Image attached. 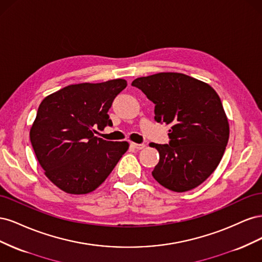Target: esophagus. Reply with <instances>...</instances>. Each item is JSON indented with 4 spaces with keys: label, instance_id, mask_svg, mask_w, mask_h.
<instances>
[{
    "label": "esophagus",
    "instance_id": "obj_1",
    "mask_svg": "<svg viewBox=\"0 0 262 262\" xmlns=\"http://www.w3.org/2000/svg\"><path fill=\"white\" fill-rule=\"evenodd\" d=\"M131 145H132L134 148H137V149H143V148L145 147V144H139V143H134V142H132Z\"/></svg>",
    "mask_w": 262,
    "mask_h": 262
}]
</instances>
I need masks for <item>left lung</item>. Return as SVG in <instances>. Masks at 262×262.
I'll return each instance as SVG.
<instances>
[{"instance_id": "obj_1", "label": "left lung", "mask_w": 262, "mask_h": 262, "mask_svg": "<svg viewBox=\"0 0 262 262\" xmlns=\"http://www.w3.org/2000/svg\"><path fill=\"white\" fill-rule=\"evenodd\" d=\"M132 85L155 104V120L170 125L169 144H155L160 162L152 175L175 192L191 190L220 164L229 124L217 93L194 77L162 72L138 77Z\"/></svg>"}]
</instances>
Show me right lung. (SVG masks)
Listing matches in <instances>:
<instances>
[{
    "instance_id": "right-lung-1",
    "label": "right lung",
    "mask_w": 262,
    "mask_h": 262,
    "mask_svg": "<svg viewBox=\"0 0 262 262\" xmlns=\"http://www.w3.org/2000/svg\"><path fill=\"white\" fill-rule=\"evenodd\" d=\"M126 81L81 83L48 95L39 105L29 137L37 160L53 185L70 194H86L106 180L128 150L126 141L95 136L112 125L108 110Z\"/></svg>"
}]
</instances>
